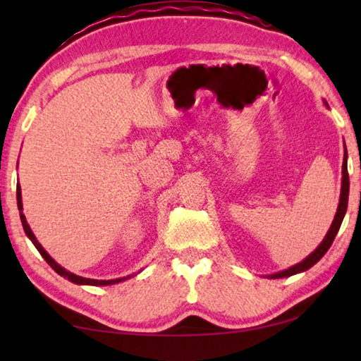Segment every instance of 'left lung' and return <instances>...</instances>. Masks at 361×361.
Here are the masks:
<instances>
[{
  "label": "left lung",
  "instance_id": "8db88e82",
  "mask_svg": "<svg viewBox=\"0 0 361 361\" xmlns=\"http://www.w3.org/2000/svg\"><path fill=\"white\" fill-rule=\"evenodd\" d=\"M347 202H349V172H347V151H345L344 162H342V186H341V197H339L338 212H336L334 219L331 223V228H329V231L326 232L325 239L322 240L320 245L317 247L314 252L307 256V258L302 259L301 262H298L296 266L285 269V271H282V272L272 274V276H269V279H283V277L295 276V274L307 271V269L312 267L315 262H319L322 259V256L328 252L329 247H331L334 237H336V234H338V231L342 224V219H344V215L347 212Z\"/></svg>",
  "mask_w": 361,
  "mask_h": 361
}]
</instances>
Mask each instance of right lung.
Instances as JSON below:
<instances>
[{
  "label": "right lung",
  "mask_w": 361,
  "mask_h": 361,
  "mask_svg": "<svg viewBox=\"0 0 361 361\" xmlns=\"http://www.w3.org/2000/svg\"><path fill=\"white\" fill-rule=\"evenodd\" d=\"M17 207H19V210H20V219H22V226H23V231H25V234H27V237L30 240L33 242V245L36 247V250H38V252L41 253V256L42 258H44L46 261H47V264L51 266L54 271H56L59 276H62V277H65V279H68L70 282H73V283H78V285H94V286H105V285H114V283H119V282H122V280H127L129 277H122V279H114V280H94V279H85V277H79V276H76V274H71L70 271H66V269H63L62 266L60 264H57L56 261H54L51 256H49V253L46 252L44 248L41 247V243L36 240V237H35V234L32 232V229H30V226H28V223H27V219H25V215H23L22 213V192H20V186H17Z\"/></svg>",
  "instance_id": "1"
}]
</instances>
